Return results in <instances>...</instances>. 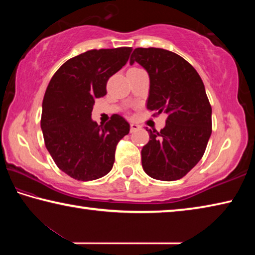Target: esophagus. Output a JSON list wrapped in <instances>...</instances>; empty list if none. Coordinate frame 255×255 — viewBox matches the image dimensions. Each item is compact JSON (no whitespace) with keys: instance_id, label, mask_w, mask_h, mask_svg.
<instances>
[{"instance_id":"obj_1","label":"esophagus","mask_w":255,"mask_h":255,"mask_svg":"<svg viewBox=\"0 0 255 255\" xmlns=\"http://www.w3.org/2000/svg\"><path fill=\"white\" fill-rule=\"evenodd\" d=\"M137 129H139V126L137 124H130V131H136Z\"/></svg>"}]
</instances>
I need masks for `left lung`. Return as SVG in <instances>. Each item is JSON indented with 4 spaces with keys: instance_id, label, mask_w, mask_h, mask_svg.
I'll list each match as a JSON object with an SVG mask.
<instances>
[{
    "instance_id": "obj_1",
    "label": "left lung",
    "mask_w": 255,
    "mask_h": 255,
    "mask_svg": "<svg viewBox=\"0 0 255 255\" xmlns=\"http://www.w3.org/2000/svg\"><path fill=\"white\" fill-rule=\"evenodd\" d=\"M137 62L149 76L147 109L165 112V127L146 129L149 141L141 149V165L150 178L179 180L196 166L211 135V106L204 82L191 64L162 48H136Z\"/></svg>"
}]
</instances>
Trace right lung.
<instances>
[{
	"label": "right lung",
	"mask_w": 255,
	"mask_h": 255,
	"mask_svg": "<svg viewBox=\"0 0 255 255\" xmlns=\"http://www.w3.org/2000/svg\"><path fill=\"white\" fill-rule=\"evenodd\" d=\"M130 47L92 49L68 59L47 86L41 112L46 148L64 173L92 181L109 173L119 140L130 126L112 115L106 125L91 118L94 100L107 94L109 77L126 65Z\"/></svg>",
	"instance_id": "add662e5"
}]
</instances>
